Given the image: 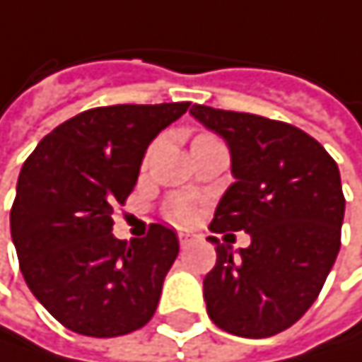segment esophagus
Wrapping results in <instances>:
<instances>
[{"label": "esophagus", "mask_w": 362, "mask_h": 362, "mask_svg": "<svg viewBox=\"0 0 362 362\" xmlns=\"http://www.w3.org/2000/svg\"><path fill=\"white\" fill-rule=\"evenodd\" d=\"M179 244H181V248H187L192 244V235L189 233H179Z\"/></svg>", "instance_id": "34e87169"}]
</instances>
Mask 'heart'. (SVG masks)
<instances>
[{
	"label": "heart",
	"instance_id": "1",
	"mask_svg": "<svg viewBox=\"0 0 362 362\" xmlns=\"http://www.w3.org/2000/svg\"><path fill=\"white\" fill-rule=\"evenodd\" d=\"M194 209H192V203L187 198H177L170 205V218H175L177 222H187L192 218Z\"/></svg>",
	"mask_w": 362,
	"mask_h": 362
}]
</instances>
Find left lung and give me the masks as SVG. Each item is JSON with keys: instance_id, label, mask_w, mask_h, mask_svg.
<instances>
[{"instance_id": "1", "label": "left lung", "mask_w": 362, "mask_h": 362, "mask_svg": "<svg viewBox=\"0 0 362 362\" xmlns=\"http://www.w3.org/2000/svg\"><path fill=\"white\" fill-rule=\"evenodd\" d=\"M189 114L230 153L235 181L209 228L250 235L238 252L209 238L218 259L203 281L207 313L230 334L272 337L309 311L339 255L346 211L339 168L293 124L207 105Z\"/></svg>"}]
</instances>
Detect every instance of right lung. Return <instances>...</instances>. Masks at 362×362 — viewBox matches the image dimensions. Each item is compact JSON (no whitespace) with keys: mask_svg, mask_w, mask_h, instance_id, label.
I'll return each mask as SVG.
<instances>
[{"mask_svg":"<svg viewBox=\"0 0 362 362\" xmlns=\"http://www.w3.org/2000/svg\"><path fill=\"white\" fill-rule=\"evenodd\" d=\"M189 103L110 105L73 116L45 136L16 181L10 233L30 291L62 326L120 337L155 313L179 255L177 233L151 224L122 242L112 216L134 192L148 144Z\"/></svg>","mask_w":362,"mask_h":362,"instance_id":"1","label":"right lung"}]
</instances>
